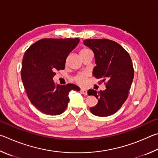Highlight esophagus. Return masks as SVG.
Segmentation results:
<instances>
[{
    "mask_svg": "<svg viewBox=\"0 0 158 158\" xmlns=\"http://www.w3.org/2000/svg\"><path fill=\"white\" fill-rule=\"evenodd\" d=\"M81 92L82 94H84V95H87V89H81Z\"/></svg>",
    "mask_w": 158,
    "mask_h": 158,
    "instance_id": "obj_1",
    "label": "esophagus"
}]
</instances>
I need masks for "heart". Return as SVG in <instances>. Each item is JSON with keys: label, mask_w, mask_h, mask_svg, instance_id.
Listing matches in <instances>:
<instances>
[{"label": "heart", "mask_w": 158, "mask_h": 158, "mask_svg": "<svg viewBox=\"0 0 158 158\" xmlns=\"http://www.w3.org/2000/svg\"><path fill=\"white\" fill-rule=\"evenodd\" d=\"M89 50H88L87 48H82L80 51V55L85 53V52H89ZM87 76V73H80L78 75L75 77V81H76L77 84L80 85H83L85 82V80H86V77Z\"/></svg>", "instance_id": "1"}]
</instances>
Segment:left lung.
Wrapping results in <instances>:
<instances>
[{
    "label": "left lung",
    "instance_id": "8db88e82",
    "mask_svg": "<svg viewBox=\"0 0 158 158\" xmlns=\"http://www.w3.org/2000/svg\"><path fill=\"white\" fill-rule=\"evenodd\" d=\"M83 42L94 54V76L101 78L102 82L106 81L104 91H88V94L98 99L97 105L90 110L96 116L107 117L117 112L128 98L134 77L132 60L128 52L114 41L92 39Z\"/></svg>",
    "mask_w": 158,
    "mask_h": 158
}]
</instances>
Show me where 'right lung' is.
<instances>
[{
	"label": "right lung",
	"mask_w": 158,
	"mask_h": 158,
	"mask_svg": "<svg viewBox=\"0 0 158 158\" xmlns=\"http://www.w3.org/2000/svg\"><path fill=\"white\" fill-rule=\"evenodd\" d=\"M79 39H43L33 44L22 61L21 79L27 97L40 112L59 115L64 112L73 84L60 85L53 80L55 71L65 68L66 59L79 43Z\"/></svg>",
	"instance_id": "add662e5"
}]
</instances>
